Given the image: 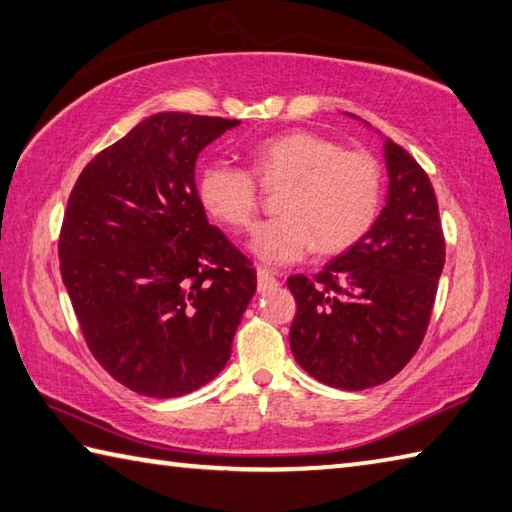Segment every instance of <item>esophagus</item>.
Listing matches in <instances>:
<instances>
[{
  "mask_svg": "<svg viewBox=\"0 0 512 512\" xmlns=\"http://www.w3.org/2000/svg\"><path fill=\"white\" fill-rule=\"evenodd\" d=\"M277 286V277L266 266H257V291L266 293Z\"/></svg>",
  "mask_w": 512,
  "mask_h": 512,
  "instance_id": "1",
  "label": "esophagus"
}]
</instances>
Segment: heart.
Segmentation results:
<instances>
[{
  "label": "heart",
  "instance_id": "b5f03b06",
  "mask_svg": "<svg viewBox=\"0 0 512 512\" xmlns=\"http://www.w3.org/2000/svg\"><path fill=\"white\" fill-rule=\"evenodd\" d=\"M264 183L286 185L277 199L282 215L253 230L250 250L268 264L288 266L315 248L333 255L351 248L374 224L383 199V172L365 152H345L331 138L286 132L250 147ZM199 199L212 217L246 228L259 206V185L248 167L228 159L210 161L197 179Z\"/></svg>",
  "mask_w": 512,
  "mask_h": 512
}]
</instances>
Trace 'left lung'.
Here are the masks:
<instances>
[{
  "label": "left lung",
  "instance_id": "1",
  "mask_svg": "<svg viewBox=\"0 0 512 512\" xmlns=\"http://www.w3.org/2000/svg\"><path fill=\"white\" fill-rule=\"evenodd\" d=\"M387 203L360 241L318 275L288 277L291 349L306 374L338 389L394 378L425 338L445 264L439 203L401 145L385 141Z\"/></svg>",
  "mask_w": 512,
  "mask_h": 512
}]
</instances>
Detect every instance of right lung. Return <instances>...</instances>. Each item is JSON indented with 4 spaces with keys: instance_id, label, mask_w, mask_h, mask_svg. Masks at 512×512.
I'll return each instance as SVG.
<instances>
[{
    "instance_id": "obj_1",
    "label": "right lung",
    "mask_w": 512,
    "mask_h": 512,
    "mask_svg": "<svg viewBox=\"0 0 512 512\" xmlns=\"http://www.w3.org/2000/svg\"><path fill=\"white\" fill-rule=\"evenodd\" d=\"M239 120L163 111L96 154L73 185L60 273L102 369L150 398L208 385L257 288L253 262L208 224L203 147Z\"/></svg>"
}]
</instances>
